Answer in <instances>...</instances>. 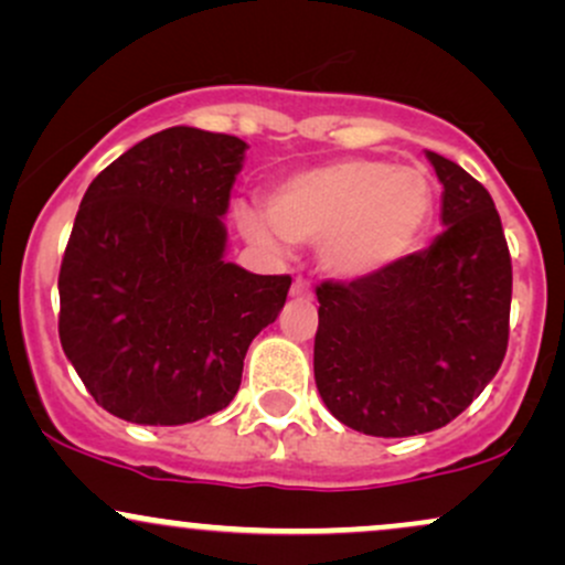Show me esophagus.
Masks as SVG:
<instances>
[{
    "label": "esophagus",
    "mask_w": 565,
    "mask_h": 565,
    "mask_svg": "<svg viewBox=\"0 0 565 565\" xmlns=\"http://www.w3.org/2000/svg\"><path fill=\"white\" fill-rule=\"evenodd\" d=\"M291 297H300V300H310L313 297V291L305 281H295V287H291Z\"/></svg>",
    "instance_id": "obj_1"
}]
</instances>
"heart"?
<instances>
[{
    "instance_id": "b5f03b06",
    "label": "heart",
    "mask_w": 565,
    "mask_h": 565,
    "mask_svg": "<svg viewBox=\"0 0 565 565\" xmlns=\"http://www.w3.org/2000/svg\"><path fill=\"white\" fill-rule=\"evenodd\" d=\"M436 217V185L423 167L342 159L289 174L268 196V220L238 212L255 244H321L337 278H369L412 255Z\"/></svg>"
}]
</instances>
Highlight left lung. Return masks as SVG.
I'll list each match as a JSON object with an SVG mask.
<instances>
[{"label": "left lung", "instance_id": "left-lung-1", "mask_svg": "<svg viewBox=\"0 0 565 565\" xmlns=\"http://www.w3.org/2000/svg\"><path fill=\"white\" fill-rule=\"evenodd\" d=\"M446 228L423 252L353 281H321L316 385L342 425L377 438L438 430L508 353L512 263L489 191L427 151Z\"/></svg>", "mask_w": 565, "mask_h": 565}]
</instances>
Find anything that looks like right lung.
Wrapping results in <instances>:
<instances>
[{"mask_svg": "<svg viewBox=\"0 0 565 565\" xmlns=\"http://www.w3.org/2000/svg\"><path fill=\"white\" fill-rule=\"evenodd\" d=\"M246 142L170 127L111 161L84 193L57 276V332L89 395L138 425H188L242 385L249 342L291 276L225 263Z\"/></svg>", "mask_w": 565, "mask_h": 565, "instance_id": "right-lung-1", "label": "right lung"}]
</instances>
